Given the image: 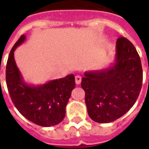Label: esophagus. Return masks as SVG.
Returning <instances> with one entry per match:
<instances>
[{
  "mask_svg": "<svg viewBox=\"0 0 149 149\" xmlns=\"http://www.w3.org/2000/svg\"><path fill=\"white\" fill-rule=\"evenodd\" d=\"M81 76L77 75L75 77V83H76V84H77V85H78V84H81Z\"/></svg>",
  "mask_w": 149,
  "mask_h": 149,
  "instance_id": "esophagus-1",
  "label": "esophagus"
}]
</instances>
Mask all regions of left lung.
Masks as SVG:
<instances>
[{"instance_id": "1", "label": "left lung", "mask_w": 149, "mask_h": 149, "mask_svg": "<svg viewBox=\"0 0 149 149\" xmlns=\"http://www.w3.org/2000/svg\"><path fill=\"white\" fill-rule=\"evenodd\" d=\"M116 48L113 65L85 72L81 81L88 114L98 123L114 122L125 115L141 90L143 68L135 47L122 36L117 39Z\"/></svg>"}]
</instances>
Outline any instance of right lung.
<instances>
[{"label": "right lung", "instance_id": "obj_1", "mask_svg": "<svg viewBox=\"0 0 149 149\" xmlns=\"http://www.w3.org/2000/svg\"><path fill=\"white\" fill-rule=\"evenodd\" d=\"M21 36L9 54L6 66V81L13 103L23 116L42 127L56 125L63 120L65 107L75 87L73 74L52 80L39 86L26 84L14 59V51L24 42Z\"/></svg>", "mask_w": 149, "mask_h": 149}]
</instances>
